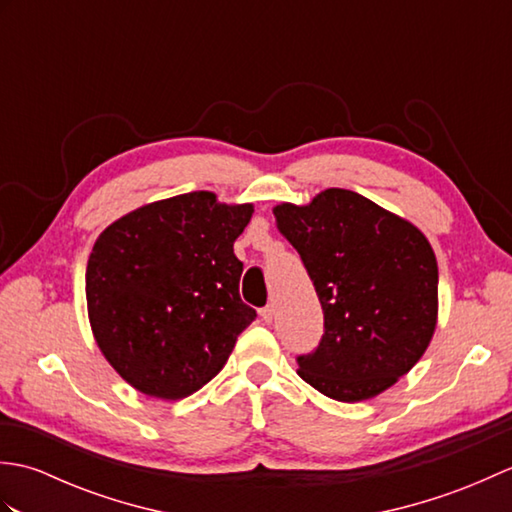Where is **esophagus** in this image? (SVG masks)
<instances>
[{
    "label": "esophagus",
    "mask_w": 512,
    "mask_h": 512,
    "mask_svg": "<svg viewBox=\"0 0 512 512\" xmlns=\"http://www.w3.org/2000/svg\"><path fill=\"white\" fill-rule=\"evenodd\" d=\"M259 317H262V321L264 323H273V319H275V308L273 306H266V308H262L259 310Z\"/></svg>",
    "instance_id": "1"
}]
</instances>
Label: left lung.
Instances as JSON below:
<instances>
[{"label":"left lung","mask_w":512,"mask_h":512,"mask_svg":"<svg viewBox=\"0 0 512 512\" xmlns=\"http://www.w3.org/2000/svg\"><path fill=\"white\" fill-rule=\"evenodd\" d=\"M323 308V336L297 356L323 396L358 402L405 376L438 319V262L416 226L361 193L325 189L310 204L275 206Z\"/></svg>","instance_id":"left-lung-1"}]
</instances>
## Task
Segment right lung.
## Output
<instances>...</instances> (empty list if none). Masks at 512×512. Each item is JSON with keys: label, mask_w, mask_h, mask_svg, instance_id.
I'll use <instances>...</instances> for the list:
<instances>
[{"label": "right lung", "mask_w": 512, "mask_h": 512, "mask_svg": "<svg viewBox=\"0 0 512 512\" xmlns=\"http://www.w3.org/2000/svg\"><path fill=\"white\" fill-rule=\"evenodd\" d=\"M253 204L193 191L140 206L96 239L85 270L94 339L129 385L180 400L220 372L257 312L233 253Z\"/></svg>", "instance_id": "obj_1"}]
</instances>
